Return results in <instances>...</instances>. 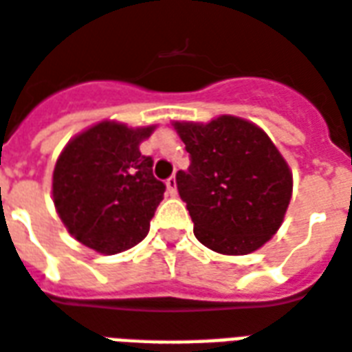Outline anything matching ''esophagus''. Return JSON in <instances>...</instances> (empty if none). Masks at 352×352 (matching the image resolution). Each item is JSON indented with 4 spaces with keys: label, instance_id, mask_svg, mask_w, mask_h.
I'll return each instance as SVG.
<instances>
[{
    "label": "esophagus",
    "instance_id": "34e87169",
    "mask_svg": "<svg viewBox=\"0 0 352 352\" xmlns=\"http://www.w3.org/2000/svg\"><path fill=\"white\" fill-rule=\"evenodd\" d=\"M166 189H168V193L176 195V178L170 176V178L166 179Z\"/></svg>",
    "mask_w": 352,
    "mask_h": 352
}]
</instances>
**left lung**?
<instances>
[{
	"mask_svg": "<svg viewBox=\"0 0 352 352\" xmlns=\"http://www.w3.org/2000/svg\"><path fill=\"white\" fill-rule=\"evenodd\" d=\"M189 168L176 186L195 236L223 255H248L276 234L291 202L292 174L268 135L242 118L176 122Z\"/></svg>",
	"mask_w": 352,
	"mask_h": 352,
	"instance_id": "obj_1",
	"label": "left lung"
}]
</instances>
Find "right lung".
I'll return each instance as SVG.
<instances>
[{"instance_id": "add662e5", "label": "right lung", "mask_w": 352, "mask_h": 352, "mask_svg": "<svg viewBox=\"0 0 352 352\" xmlns=\"http://www.w3.org/2000/svg\"><path fill=\"white\" fill-rule=\"evenodd\" d=\"M151 131L101 122L61 151L52 178L54 204L80 243L114 255L146 238L166 189L153 176V159L138 150Z\"/></svg>"}]
</instances>
